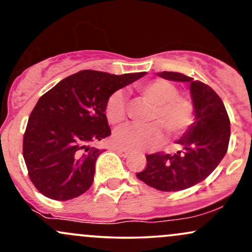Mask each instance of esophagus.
Masks as SVG:
<instances>
[{
    "instance_id": "esophagus-1",
    "label": "esophagus",
    "mask_w": 252,
    "mask_h": 252,
    "mask_svg": "<svg viewBox=\"0 0 252 252\" xmlns=\"http://www.w3.org/2000/svg\"><path fill=\"white\" fill-rule=\"evenodd\" d=\"M115 152H116L118 155L122 156V158H128V156H129V152H126V150H124V149L115 148Z\"/></svg>"
}]
</instances>
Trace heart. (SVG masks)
I'll use <instances>...</instances> for the list:
<instances>
[{
	"label": "heart",
	"mask_w": 252,
	"mask_h": 252,
	"mask_svg": "<svg viewBox=\"0 0 252 252\" xmlns=\"http://www.w3.org/2000/svg\"><path fill=\"white\" fill-rule=\"evenodd\" d=\"M137 92L144 103L152 105L144 126H126L112 137L117 148L126 150H143L154 148L168 138L180 137L189 131L194 122V104L189 97L179 94V89L169 80L156 78L138 84ZM106 120L112 126H122L128 116L126 94L116 91L109 97L105 105Z\"/></svg>",
	"instance_id": "1"
}]
</instances>
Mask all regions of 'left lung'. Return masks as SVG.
Wrapping results in <instances>:
<instances>
[{
  "instance_id": "obj_1",
  "label": "left lung",
  "mask_w": 252,
  "mask_h": 252,
  "mask_svg": "<svg viewBox=\"0 0 252 252\" xmlns=\"http://www.w3.org/2000/svg\"><path fill=\"white\" fill-rule=\"evenodd\" d=\"M158 76L189 83L195 122L178 141L182 150L174 155H147V167L136 176L158 190L176 192L205 180L220 163L230 141V118L220 97L206 84L179 72L164 71Z\"/></svg>"
}]
</instances>
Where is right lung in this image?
<instances>
[{"label":"right lung","instance_id":"obj_1","mask_svg":"<svg viewBox=\"0 0 252 252\" xmlns=\"http://www.w3.org/2000/svg\"><path fill=\"white\" fill-rule=\"evenodd\" d=\"M146 72L122 76L84 70L68 76L37 100L24 135V158L41 194L65 201L85 193L102 150L91 147L111 134L109 97Z\"/></svg>","mask_w":252,"mask_h":252}]
</instances>
